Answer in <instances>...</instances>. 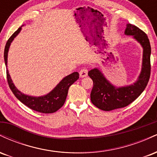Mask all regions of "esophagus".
Segmentation results:
<instances>
[{
  "instance_id": "1",
  "label": "esophagus",
  "mask_w": 157,
  "mask_h": 157,
  "mask_svg": "<svg viewBox=\"0 0 157 157\" xmlns=\"http://www.w3.org/2000/svg\"><path fill=\"white\" fill-rule=\"evenodd\" d=\"M80 77H82L87 76V75H88V69H87V68H82V69H81L80 71Z\"/></svg>"
}]
</instances>
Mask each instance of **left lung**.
<instances>
[{"label": "left lung", "mask_w": 157, "mask_h": 157, "mask_svg": "<svg viewBox=\"0 0 157 157\" xmlns=\"http://www.w3.org/2000/svg\"><path fill=\"white\" fill-rule=\"evenodd\" d=\"M125 35L132 36L143 48L141 72L132 85L118 88L111 84L98 68L90 70L88 75L94 82L91 101L102 111H109L128 105L145 90L150 78L151 48L147 35L130 23L126 25Z\"/></svg>", "instance_id": "obj_1"}]
</instances>
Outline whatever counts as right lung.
Returning <instances> with one entry per match:
<instances>
[{
    "label": "right lung",
    "mask_w": 157,
    "mask_h": 157,
    "mask_svg": "<svg viewBox=\"0 0 157 157\" xmlns=\"http://www.w3.org/2000/svg\"><path fill=\"white\" fill-rule=\"evenodd\" d=\"M21 27L22 26L19 27L18 29L15 32V33L11 36L6 42L4 48V61L6 67H7V57H8L10 44L13 41L14 38L20 33ZM6 77L9 86L12 90V93L22 103L34 111L44 113H51L57 111L63 105L67 97L68 89L75 81L78 80L79 73L73 72L71 75L65 77L52 91L47 94L41 97L29 96L21 93L14 85L9 74L8 69H6Z\"/></svg>",
    "instance_id": "right-lung-1"
}]
</instances>
